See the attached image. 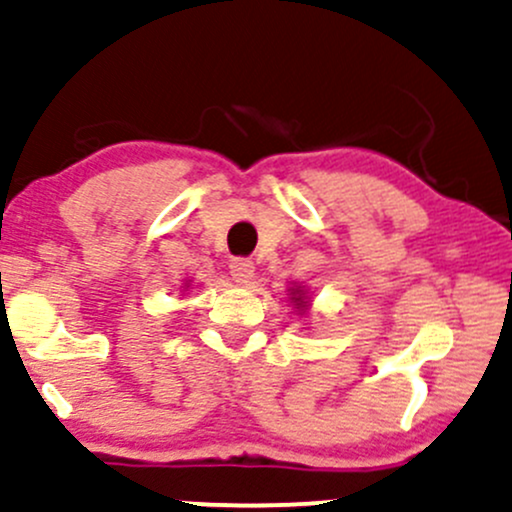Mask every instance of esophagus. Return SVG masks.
I'll list each match as a JSON object with an SVG mask.
<instances>
[{
  "mask_svg": "<svg viewBox=\"0 0 512 512\" xmlns=\"http://www.w3.org/2000/svg\"><path fill=\"white\" fill-rule=\"evenodd\" d=\"M228 269H231V276L240 284H248L252 279V274H255V264L248 257H233L231 262H228Z\"/></svg>",
  "mask_w": 512,
  "mask_h": 512,
  "instance_id": "1",
  "label": "esophagus"
}]
</instances>
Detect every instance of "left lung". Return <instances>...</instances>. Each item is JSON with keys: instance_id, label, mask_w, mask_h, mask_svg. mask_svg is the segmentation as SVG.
<instances>
[{"instance_id": "left-lung-1", "label": "left lung", "mask_w": 512, "mask_h": 512, "mask_svg": "<svg viewBox=\"0 0 512 512\" xmlns=\"http://www.w3.org/2000/svg\"><path fill=\"white\" fill-rule=\"evenodd\" d=\"M296 301H301V298H296Z\"/></svg>"}]
</instances>
